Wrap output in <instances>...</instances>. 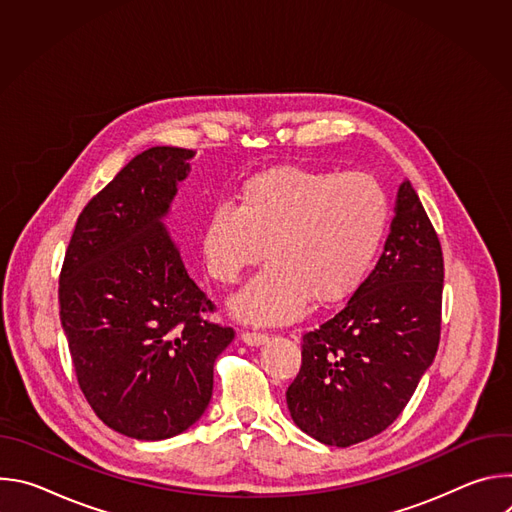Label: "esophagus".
Here are the masks:
<instances>
[{"label": "esophagus", "instance_id": "34e87169", "mask_svg": "<svg viewBox=\"0 0 512 512\" xmlns=\"http://www.w3.org/2000/svg\"><path fill=\"white\" fill-rule=\"evenodd\" d=\"M241 340L247 344V346H261V344H265L267 340H269V336L267 334H263V332H243L241 334Z\"/></svg>", "mask_w": 512, "mask_h": 512}]
</instances>
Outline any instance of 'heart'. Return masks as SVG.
<instances>
[{"label":"heart","mask_w":512,"mask_h":512,"mask_svg":"<svg viewBox=\"0 0 512 512\" xmlns=\"http://www.w3.org/2000/svg\"><path fill=\"white\" fill-rule=\"evenodd\" d=\"M391 218L383 184L362 172L281 166L249 178L239 206L218 204L202 229L208 275L231 285L265 257L269 263L231 300L237 318L283 324L310 300L348 298L369 273Z\"/></svg>","instance_id":"obj_1"}]
</instances>
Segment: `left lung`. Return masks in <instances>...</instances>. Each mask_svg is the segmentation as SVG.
I'll return each instance as SVG.
<instances>
[{"mask_svg":"<svg viewBox=\"0 0 512 512\" xmlns=\"http://www.w3.org/2000/svg\"><path fill=\"white\" fill-rule=\"evenodd\" d=\"M442 289L440 239L405 180L375 269L338 314L304 334L302 369L285 393L294 423L338 448L385 431L435 358Z\"/></svg>","mask_w":512,"mask_h":512,"instance_id":"obj_1","label":"left lung"}]
</instances>
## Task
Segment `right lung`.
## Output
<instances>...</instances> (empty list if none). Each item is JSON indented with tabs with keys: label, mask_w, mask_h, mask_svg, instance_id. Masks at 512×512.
Here are the masks:
<instances>
[{
	"label": "right lung",
	"mask_w": 512,
	"mask_h": 512,
	"mask_svg": "<svg viewBox=\"0 0 512 512\" xmlns=\"http://www.w3.org/2000/svg\"><path fill=\"white\" fill-rule=\"evenodd\" d=\"M194 154L158 145L135 156L81 212L60 271L81 391L105 425L143 442L202 417L214 360L235 338L204 318L212 302L164 225Z\"/></svg>",
	"instance_id": "add662e5"
}]
</instances>
